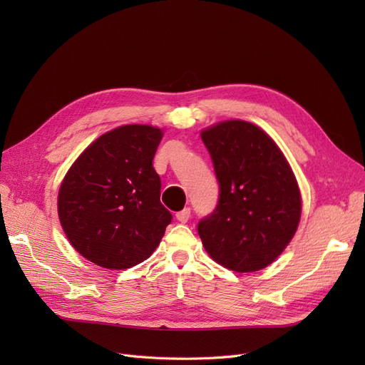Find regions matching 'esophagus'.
Segmentation results:
<instances>
[{
	"instance_id": "1",
	"label": "esophagus",
	"mask_w": 365,
	"mask_h": 365,
	"mask_svg": "<svg viewBox=\"0 0 365 365\" xmlns=\"http://www.w3.org/2000/svg\"><path fill=\"white\" fill-rule=\"evenodd\" d=\"M176 219H178L181 224H185L187 220L190 219V208H182L181 212L176 213Z\"/></svg>"
}]
</instances>
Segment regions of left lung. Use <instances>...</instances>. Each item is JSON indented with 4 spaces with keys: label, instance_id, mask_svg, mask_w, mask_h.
Segmentation results:
<instances>
[{
    "label": "left lung",
    "instance_id": "1",
    "mask_svg": "<svg viewBox=\"0 0 365 365\" xmlns=\"http://www.w3.org/2000/svg\"><path fill=\"white\" fill-rule=\"evenodd\" d=\"M201 138L219 182L216 208L197 224L205 251L236 272L267 268L300 222V189L288 161L267 132L244 120L220 121Z\"/></svg>",
    "mask_w": 365,
    "mask_h": 365
}]
</instances>
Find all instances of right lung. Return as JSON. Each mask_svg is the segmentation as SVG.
Returning <instances> with one entry per match:
<instances>
[{"label":"right lung","instance_id":"right-lung-1","mask_svg":"<svg viewBox=\"0 0 365 365\" xmlns=\"http://www.w3.org/2000/svg\"><path fill=\"white\" fill-rule=\"evenodd\" d=\"M158 128L125 125L91 143L65 175L61 225L73 248L108 269H128L160 245L172 215L161 201L153 157Z\"/></svg>","mask_w":365,"mask_h":365}]
</instances>
